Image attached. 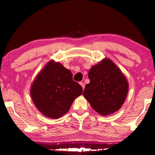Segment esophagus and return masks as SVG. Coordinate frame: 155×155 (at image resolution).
Here are the masks:
<instances>
[{
	"mask_svg": "<svg viewBox=\"0 0 155 155\" xmlns=\"http://www.w3.org/2000/svg\"><path fill=\"white\" fill-rule=\"evenodd\" d=\"M79 83H80V85H81V86H82V87H83V89L84 90V89H85V83L80 82Z\"/></svg>",
	"mask_w": 155,
	"mask_h": 155,
	"instance_id": "obj_1",
	"label": "esophagus"
}]
</instances>
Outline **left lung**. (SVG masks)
<instances>
[{
	"instance_id": "8db88e82",
	"label": "left lung",
	"mask_w": 155,
	"mask_h": 155,
	"mask_svg": "<svg viewBox=\"0 0 155 155\" xmlns=\"http://www.w3.org/2000/svg\"><path fill=\"white\" fill-rule=\"evenodd\" d=\"M90 82L85 85L83 96L92 108L102 115H108L124 103L128 85L124 74L114 63L104 59L91 68Z\"/></svg>"
}]
</instances>
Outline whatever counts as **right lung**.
Returning a JSON list of instances; mask_svg holds the SVG:
<instances>
[{
    "instance_id": "right-lung-1",
    "label": "right lung",
    "mask_w": 155,
    "mask_h": 155,
    "mask_svg": "<svg viewBox=\"0 0 155 155\" xmlns=\"http://www.w3.org/2000/svg\"><path fill=\"white\" fill-rule=\"evenodd\" d=\"M83 88L73 81L72 74L59 63L49 61L31 86V95L39 111L46 117L58 119L69 111Z\"/></svg>"
}]
</instances>
